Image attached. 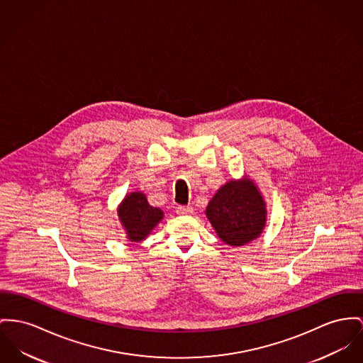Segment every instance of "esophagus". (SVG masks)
<instances>
[{
  "label": "esophagus",
  "instance_id": "obj_1",
  "mask_svg": "<svg viewBox=\"0 0 363 363\" xmlns=\"http://www.w3.org/2000/svg\"><path fill=\"white\" fill-rule=\"evenodd\" d=\"M193 212V206H190V205H180L176 208L177 215H191Z\"/></svg>",
  "mask_w": 363,
  "mask_h": 363
}]
</instances>
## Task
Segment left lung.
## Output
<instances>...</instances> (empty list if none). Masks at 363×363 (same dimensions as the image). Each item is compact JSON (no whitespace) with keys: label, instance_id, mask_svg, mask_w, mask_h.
Returning a JSON list of instances; mask_svg holds the SVG:
<instances>
[{"label":"left lung","instance_id":"8db88e82","mask_svg":"<svg viewBox=\"0 0 363 363\" xmlns=\"http://www.w3.org/2000/svg\"><path fill=\"white\" fill-rule=\"evenodd\" d=\"M218 238L231 246L246 245L266 227V202L257 186L249 180H231L221 186L206 206Z\"/></svg>","mask_w":363,"mask_h":363}]
</instances>
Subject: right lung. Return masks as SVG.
<instances>
[{"mask_svg":"<svg viewBox=\"0 0 363 363\" xmlns=\"http://www.w3.org/2000/svg\"><path fill=\"white\" fill-rule=\"evenodd\" d=\"M118 216L130 242H140L164 218V212L148 203L143 193L128 194L118 208Z\"/></svg>","mask_w":363,"mask_h":363,"instance_id":"obj_1","label":"right lung"}]
</instances>
